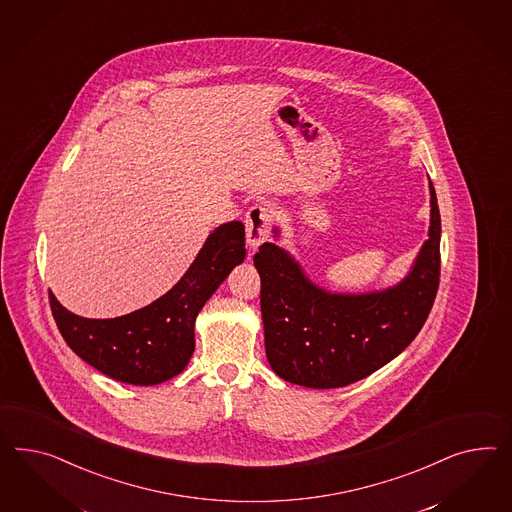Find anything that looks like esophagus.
<instances>
[{
  "mask_svg": "<svg viewBox=\"0 0 512 512\" xmlns=\"http://www.w3.org/2000/svg\"><path fill=\"white\" fill-rule=\"evenodd\" d=\"M272 225V212L264 205H255L246 214V240L251 249H257L268 240Z\"/></svg>",
  "mask_w": 512,
  "mask_h": 512,
  "instance_id": "34e87169",
  "label": "esophagus"
}]
</instances>
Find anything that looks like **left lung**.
I'll return each mask as SVG.
<instances>
[{"mask_svg":"<svg viewBox=\"0 0 512 512\" xmlns=\"http://www.w3.org/2000/svg\"><path fill=\"white\" fill-rule=\"evenodd\" d=\"M429 238L399 283L367 292L317 285L289 249L264 242L253 263L261 276L266 358L296 386L345 387L397 358L429 317L440 281L442 221L429 180ZM274 240L281 229L274 225Z\"/></svg>","mask_w":512,"mask_h":512,"instance_id":"8db88e82","label":"left lung"}]
</instances>
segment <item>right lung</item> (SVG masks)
Listing matches in <instances>:
<instances>
[{
    "label": "right lung",
    "instance_id": "obj_1",
    "mask_svg": "<svg viewBox=\"0 0 512 512\" xmlns=\"http://www.w3.org/2000/svg\"><path fill=\"white\" fill-rule=\"evenodd\" d=\"M244 246V223H221L171 291L125 317H78L50 292L57 328L76 356L113 380L162 384L186 369L194 354L195 318L231 270L244 263Z\"/></svg>",
    "mask_w": 512,
    "mask_h": 512
}]
</instances>
